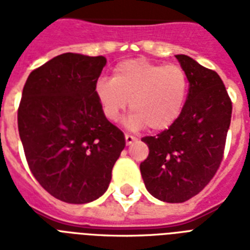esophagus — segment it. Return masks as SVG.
I'll list each match as a JSON object with an SVG mask.
<instances>
[{"mask_svg": "<svg viewBox=\"0 0 250 250\" xmlns=\"http://www.w3.org/2000/svg\"><path fill=\"white\" fill-rule=\"evenodd\" d=\"M125 144H127V145L133 144V143H135V141L137 140L136 137L132 136V135H129V133H125Z\"/></svg>", "mask_w": 250, "mask_h": 250, "instance_id": "obj_1", "label": "esophagus"}]
</instances>
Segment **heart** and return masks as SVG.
Instances as JSON below:
<instances>
[{
  "label": "heart",
  "instance_id": "1",
  "mask_svg": "<svg viewBox=\"0 0 250 250\" xmlns=\"http://www.w3.org/2000/svg\"><path fill=\"white\" fill-rule=\"evenodd\" d=\"M188 90L184 68L139 58L119 62L111 79L97 80L94 96L106 119L117 121L129 101L131 127L146 125L152 131H164L180 117Z\"/></svg>",
  "mask_w": 250,
  "mask_h": 250
}]
</instances>
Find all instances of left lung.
<instances>
[{"mask_svg": "<svg viewBox=\"0 0 250 250\" xmlns=\"http://www.w3.org/2000/svg\"><path fill=\"white\" fill-rule=\"evenodd\" d=\"M176 60L189 80L186 106L174 125L141 139L149 156L140 164L149 193L171 204L192 198L214 178L232 114L231 98L217 72L184 54Z\"/></svg>", "mask_w": 250, "mask_h": 250, "instance_id": "left-lung-1", "label": "left lung"}]
</instances>
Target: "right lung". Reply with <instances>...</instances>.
<instances>
[{"label": "right lung", "mask_w": 250, "mask_h": 250, "mask_svg": "<svg viewBox=\"0 0 250 250\" xmlns=\"http://www.w3.org/2000/svg\"><path fill=\"white\" fill-rule=\"evenodd\" d=\"M106 58L64 53L33 70L18 109L29 170L53 197L86 204L105 193L125 135L102 114L94 85Z\"/></svg>", "instance_id": "add662e5"}]
</instances>
